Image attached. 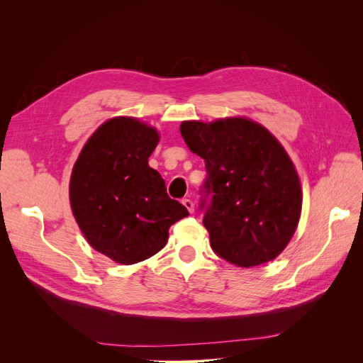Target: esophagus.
Here are the masks:
<instances>
[{
	"mask_svg": "<svg viewBox=\"0 0 363 363\" xmlns=\"http://www.w3.org/2000/svg\"><path fill=\"white\" fill-rule=\"evenodd\" d=\"M183 206L188 208L189 211V213H194V211H195V206H194V201L192 200H189V199H183Z\"/></svg>",
	"mask_w": 363,
	"mask_h": 363,
	"instance_id": "1",
	"label": "esophagus"
}]
</instances>
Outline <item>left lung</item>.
<instances>
[{
    "label": "left lung",
    "mask_w": 363,
    "mask_h": 363,
    "mask_svg": "<svg viewBox=\"0 0 363 363\" xmlns=\"http://www.w3.org/2000/svg\"><path fill=\"white\" fill-rule=\"evenodd\" d=\"M180 133L206 163L200 208L212 250L242 268L276 259L303 204L298 174L280 142L247 118L183 121Z\"/></svg>",
    "instance_id": "8db88e82"
}]
</instances>
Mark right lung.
Segmentation results:
<instances>
[{"label":"right lung","instance_id":"obj_1","mask_svg":"<svg viewBox=\"0 0 363 363\" xmlns=\"http://www.w3.org/2000/svg\"><path fill=\"white\" fill-rule=\"evenodd\" d=\"M159 139L156 128L135 118H112L87 139L72 168L75 221L92 248L121 265L155 256L169 227L189 215L150 168Z\"/></svg>","mask_w":363,"mask_h":363}]
</instances>
